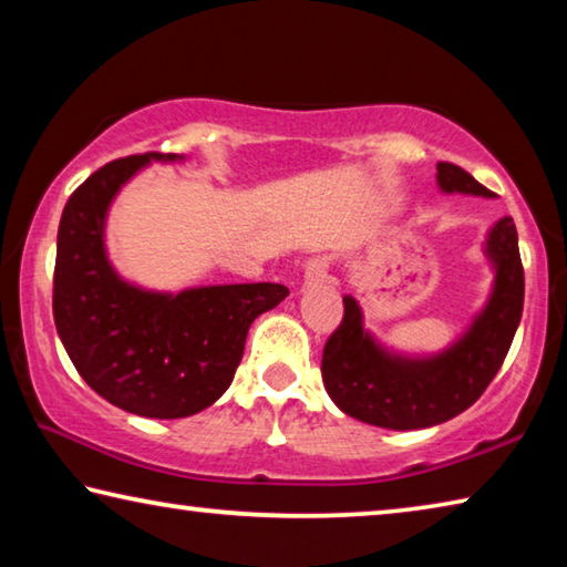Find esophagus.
<instances>
[{
  "mask_svg": "<svg viewBox=\"0 0 567 567\" xmlns=\"http://www.w3.org/2000/svg\"><path fill=\"white\" fill-rule=\"evenodd\" d=\"M330 265L324 257H312V260L305 262V275H302V287H315L328 280Z\"/></svg>",
  "mask_w": 567,
  "mask_h": 567,
  "instance_id": "34e87169",
  "label": "esophagus"
}]
</instances>
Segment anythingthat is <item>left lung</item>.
<instances>
[{
	"mask_svg": "<svg viewBox=\"0 0 567 567\" xmlns=\"http://www.w3.org/2000/svg\"><path fill=\"white\" fill-rule=\"evenodd\" d=\"M437 185L443 192L493 197L453 162H437ZM485 255L495 267L491 300L463 338L430 358H408L382 348L362 328L358 300L342 297V322L324 342L322 380L344 415L388 430H420L453 420L483 395L523 318L525 275L513 217L497 219L487 233Z\"/></svg>",
	"mask_w": 567,
	"mask_h": 567,
	"instance_id": "left-lung-1",
	"label": "left lung"
}]
</instances>
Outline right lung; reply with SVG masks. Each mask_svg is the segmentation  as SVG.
<instances>
[{"mask_svg": "<svg viewBox=\"0 0 567 567\" xmlns=\"http://www.w3.org/2000/svg\"><path fill=\"white\" fill-rule=\"evenodd\" d=\"M134 155L94 172L66 199L56 233L52 310L82 380L134 415L189 417L223 398L245 352L249 324L290 290L275 282L142 290L114 272L104 219L124 182L150 162Z\"/></svg>", "mask_w": 567, "mask_h": 567, "instance_id": "1", "label": "right lung"}]
</instances>
